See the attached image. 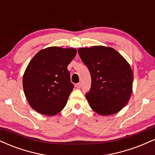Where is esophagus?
<instances>
[{"mask_svg":"<svg viewBox=\"0 0 155 155\" xmlns=\"http://www.w3.org/2000/svg\"><path fill=\"white\" fill-rule=\"evenodd\" d=\"M81 84L80 83V82L76 84V88L80 89V88H81Z\"/></svg>","mask_w":155,"mask_h":155,"instance_id":"obj_1","label":"esophagus"}]
</instances>
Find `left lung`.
I'll return each instance as SVG.
<instances>
[{"mask_svg":"<svg viewBox=\"0 0 155 155\" xmlns=\"http://www.w3.org/2000/svg\"><path fill=\"white\" fill-rule=\"evenodd\" d=\"M78 52L91 75V87L85 95L92 109L100 115L122 110L132 94L133 74L129 63L111 47L79 48Z\"/></svg>","mask_w":155,"mask_h":155,"instance_id":"1","label":"left lung"}]
</instances>
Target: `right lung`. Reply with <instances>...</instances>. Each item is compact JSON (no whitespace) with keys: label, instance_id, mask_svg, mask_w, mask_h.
I'll return each instance as SVG.
<instances>
[{"label":"right lung","instance_id":"add662e5","mask_svg":"<svg viewBox=\"0 0 155 155\" xmlns=\"http://www.w3.org/2000/svg\"><path fill=\"white\" fill-rule=\"evenodd\" d=\"M76 54L74 48L58 47L39 51L28 64L22 83L30 106L48 116L63 109L74 89L67 68Z\"/></svg>","mask_w":155,"mask_h":155}]
</instances>
